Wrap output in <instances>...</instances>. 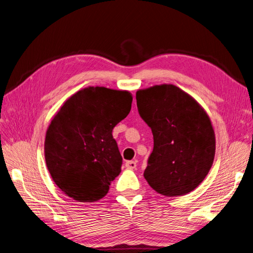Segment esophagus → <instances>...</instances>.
<instances>
[{
	"label": "esophagus",
	"instance_id": "1",
	"mask_svg": "<svg viewBox=\"0 0 253 253\" xmlns=\"http://www.w3.org/2000/svg\"><path fill=\"white\" fill-rule=\"evenodd\" d=\"M125 167L127 168V169H130V170H133L136 168V162L134 161H128L125 163Z\"/></svg>",
	"mask_w": 253,
	"mask_h": 253
}]
</instances>
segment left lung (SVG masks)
Masks as SVG:
<instances>
[{
  "instance_id": "left-lung-1",
  "label": "left lung",
  "mask_w": 253,
  "mask_h": 253,
  "mask_svg": "<svg viewBox=\"0 0 253 253\" xmlns=\"http://www.w3.org/2000/svg\"><path fill=\"white\" fill-rule=\"evenodd\" d=\"M136 104L154 139L145 179L155 192L168 197L194 191L209 174L216 152L208 112L174 84L138 89Z\"/></svg>"
}]
</instances>
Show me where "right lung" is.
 Wrapping results in <instances>:
<instances>
[{
	"mask_svg": "<svg viewBox=\"0 0 253 253\" xmlns=\"http://www.w3.org/2000/svg\"><path fill=\"white\" fill-rule=\"evenodd\" d=\"M128 90L88 86L65 100L46 129L45 165L53 181L78 202H95L121 173L112 129L131 109Z\"/></svg>",
	"mask_w": 253,
	"mask_h": 253,
	"instance_id": "add662e5",
	"label": "right lung"
}]
</instances>
